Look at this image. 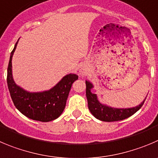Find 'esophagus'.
Returning <instances> with one entry per match:
<instances>
[{"instance_id":"esophagus-1","label":"esophagus","mask_w":158,"mask_h":158,"mask_svg":"<svg viewBox=\"0 0 158 158\" xmlns=\"http://www.w3.org/2000/svg\"><path fill=\"white\" fill-rule=\"evenodd\" d=\"M84 73H85V72H84L83 70H81V71H80V74H81V75H83Z\"/></svg>"}]
</instances>
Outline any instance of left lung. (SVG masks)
<instances>
[{
	"label": "left lung",
	"mask_w": 158,
	"mask_h": 158,
	"mask_svg": "<svg viewBox=\"0 0 158 158\" xmlns=\"http://www.w3.org/2000/svg\"><path fill=\"white\" fill-rule=\"evenodd\" d=\"M86 98L88 101V107L91 114L99 120L103 122H116L126 119L135 114L144 104V100L139 105L131 108H114L101 104L97 100L96 94L91 93L93 88L92 83L86 81Z\"/></svg>",
	"instance_id": "8db88e82"
}]
</instances>
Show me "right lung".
I'll return each instance as SVG.
<instances>
[{
  "mask_svg": "<svg viewBox=\"0 0 158 158\" xmlns=\"http://www.w3.org/2000/svg\"><path fill=\"white\" fill-rule=\"evenodd\" d=\"M17 44L18 41L11 53L7 75L8 87L15 106L22 114L32 120L48 122L57 118L65 107L69 91L72 83L78 79V76L67 75L50 90L27 92L17 86L12 77L11 59Z\"/></svg>",
  "mask_w": 158,
  "mask_h": 158,
  "instance_id": "obj_1",
  "label": "right lung"
}]
</instances>
